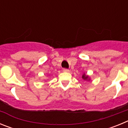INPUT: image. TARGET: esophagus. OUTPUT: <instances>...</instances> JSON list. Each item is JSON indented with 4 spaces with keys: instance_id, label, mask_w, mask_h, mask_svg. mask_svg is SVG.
Here are the masks:
<instances>
[{
    "instance_id": "esophagus-1",
    "label": "esophagus",
    "mask_w": 128,
    "mask_h": 128,
    "mask_svg": "<svg viewBox=\"0 0 128 128\" xmlns=\"http://www.w3.org/2000/svg\"><path fill=\"white\" fill-rule=\"evenodd\" d=\"M63 72H69V70L66 69V68H64V69H63Z\"/></svg>"
}]
</instances>
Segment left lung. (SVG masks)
Wrapping results in <instances>:
<instances>
[{"mask_svg":"<svg viewBox=\"0 0 128 128\" xmlns=\"http://www.w3.org/2000/svg\"><path fill=\"white\" fill-rule=\"evenodd\" d=\"M82 78L84 80V81H90V78L89 77V76L85 74V73H84V74L82 75Z\"/></svg>","mask_w":128,"mask_h":128,"instance_id":"left-lung-1","label":"left lung"}]
</instances>
